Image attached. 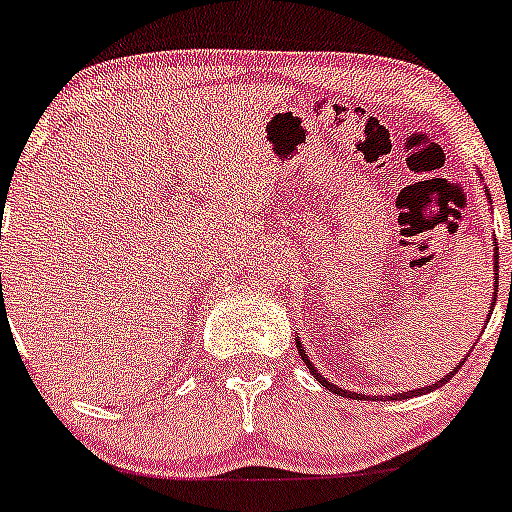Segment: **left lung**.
I'll return each instance as SVG.
<instances>
[{
    "instance_id": "1",
    "label": "left lung",
    "mask_w": 512,
    "mask_h": 512,
    "mask_svg": "<svg viewBox=\"0 0 512 512\" xmlns=\"http://www.w3.org/2000/svg\"><path fill=\"white\" fill-rule=\"evenodd\" d=\"M496 256H498V244H496ZM496 268H498V261H496ZM496 295H498V276H496ZM493 305H496V302H493ZM295 344H298V354L302 356V361H305L307 368H310V373H312V376H315L317 381H320L322 386L329 390V393H337V395H342V398H346V395H349V398H359V393H354V390H344V388L334 386V383H329L327 378H322L320 373H317L315 364H312V361L307 359V351H305V346H302V342H300L298 337H295ZM461 366H464V361H459V366L452 368V371H449L447 376H444V378H437V381L430 383V386H425V388H415V390H408V393H405V390H403V393H395V395H371V400H376V403H383V400H408V398H415V395H422V393H432L434 388H442L444 383H449V381H452V376H454L456 371H459ZM361 398H366V395H361Z\"/></svg>"
}]
</instances>
